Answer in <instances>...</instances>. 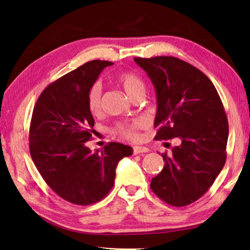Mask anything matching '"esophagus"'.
<instances>
[{
    "instance_id": "esophagus-1",
    "label": "esophagus",
    "mask_w": 250,
    "mask_h": 250,
    "mask_svg": "<svg viewBox=\"0 0 250 250\" xmlns=\"http://www.w3.org/2000/svg\"><path fill=\"white\" fill-rule=\"evenodd\" d=\"M148 148L146 147H142V146H134L133 147V154H141V153H145L148 152Z\"/></svg>"
}]
</instances>
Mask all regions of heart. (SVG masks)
<instances>
[{
  "mask_svg": "<svg viewBox=\"0 0 250 250\" xmlns=\"http://www.w3.org/2000/svg\"><path fill=\"white\" fill-rule=\"evenodd\" d=\"M118 81L122 85L125 93L131 99L138 94L145 93V83L138 74L133 72H123L119 74ZM87 106L94 115H98L101 111L102 106V86L100 83H95L87 93ZM144 126L142 120H134L130 123H121L115 128L116 133L120 134L128 140L135 141L139 138L138 131Z\"/></svg>",
  "mask_w": 250,
  "mask_h": 250,
  "instance_id": "heart-1",
  "label": "heart"
}]
</instances>
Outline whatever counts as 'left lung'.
I'll use <instances>...</instances> for the list:
<instances>
[{
	"mask_svg": "<svg viewBox=\"0 0 250 250\" xmlns=\"http://www.w3.org/2000/svg\"><path fill=\"white\" fill-rule=\"evenodd\" d=\"M133 59L155 89V140L180 141L170 156L163 154L165 166L150 188L170 206H188L206 194L224 167L229 122L222 101L208 77L184 60Z\"/></svg>",
	"mask_w": 250,
	"mask_h": 250,
	"instance_id": "1",
	"label": "left lung"
}]
</instances>
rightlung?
<instances>
[{"label": "right lung", "instance_id": "add662e5", "mask_svg": "<svg viewBox=\"0 0 250 250\" xmlns=\"http://www.w3.org/2000/svg\"><path fill=\"white\" fill-rule=\"evenodd\" d=\"M110 62L93 60L51 83L34 106L30 124V154L47 185L59 197L78 206L100 201L115 184L116 168L130 156V146L111 142L92 152L95 121L87 93Z\"/></svg>", "mask_w": 250, "mask_h": 250}]
</instances>
